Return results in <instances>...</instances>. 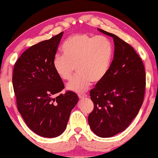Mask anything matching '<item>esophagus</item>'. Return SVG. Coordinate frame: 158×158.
<instances>
[{"instance_id":"obj_1","label":"esophagus","mask_w":158,"mask_h":158,"mask_svg":"<svg viewBox=\"0 0 158 158\" xmlns=\"http://www.w3.org/2000/svg\"><path fill=\"white\" fill-rule=\"evenodd\" d=\"M77 95H78V97L80 99L83 100V99H84V98H87V95L85 94V93H79V94H77Z\"/></svg>"}]
</instances>
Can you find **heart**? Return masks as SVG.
Listing matches in <instances>:
<instances>
[{
    "label": "heart",
    "instance_id": "obj_1",
    "mask_svg": "<svg viewBox=\"0 0 158 158\" xmlns=\"http://www.w3.org/2000/svg\"><path fill=\"white\" fill-rule=\"evenodd\" d=\"M63 55L56 54L52 60L55 71L63 81H69L77 68L78 73L67 88L75 93L87 90L92 81L98 83L109 71L113 46L108 38L86 33L74 34L64 42Z\"/></svg>",
    "mask_w": 158,
    "mask_h": 158
}]
</instances>
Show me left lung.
<instances>
[{
    "label": "left lung",
    "instance_id": "8db88e82",
    "mask_svg": "<svg viewBox=\"0 0 158 158\" xmlns=\"http://www.w3.org/2000/svg\"><path fill=\"white\" fill-rule=\"evenodd\" d=\"M98 30L113 38L115 51L106 76L90 92L94 108L88 123L96 135L110 138L124 131L138 115L145 95V71L141 58L128 43Z\"/></svg>",
    "mask_w": 158,
    "mask_h": 158
}]
</instances>
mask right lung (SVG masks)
<instances>
[{"instance_id":"1","label":"right lung","mask_w":158,"mask_h":158,"mask_svg":"<svg viewBox=\"0 0 158 158\" xmlns=\"http://www.w3.org/2000/svg\"><path fill=\"white\" fill-rule=\"evenodd\" d=\"M63 35V32L30 47L13 68L12 82L18 112L27 126L44 138H56L65 131L70 113L78 102L76 93H59L64 84L55 71L52 60Z\"/></svg>"}]
</instances>
